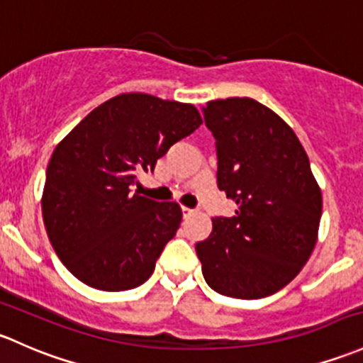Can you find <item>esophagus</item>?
I'll return each mask as SVG.
<instances>
[{"label": "esophagus", "instance_id": "obj_1", "mask_svg": "<svg viewBox=\"0 0 363 363\" xmlns=\"http://www.w3.org/2000/svg\"><path fill=\"white\" fill-rule=\"evenodd\" d=\"M181 211H182V217H184V219H188V217H191L194 213L193 208H188V207H182Z\"/></svg>", "mask_w": 363, "mask_h": 363}]
</instances>
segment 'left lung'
I'll return each instance as SVG.
<instances>
[{
  "label": "left lung",
  "instance_id": "8db88e82",
  "mask_svg": "<svg viewBox=\"0 0 363 363\" xmlns=\"http://www.w3.org/2000/svg\"><path fill=\"white\" fill-rule=\"evenodd\" d=\"M203 118L216 139L217 186L236 203L194 247L203 278L228 297L272 296L315 249L322 191L310 160L292 128L254 99L211 101Z\"/></svg>",
  "mask_w": 363,
  "mask_h": 363
}]
</instances>
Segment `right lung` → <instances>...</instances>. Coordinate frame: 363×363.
Here are the masks:
<instances>
[{
  "mask_svg": "<svg viewBox=\"0 0 363 363\" xmlns=\"http://www.w3.org/2000/svg\"><path fill=\"white\" fill-rule=\"evenodd\" d=\"M201 125L191 104L121 94L86 114L57 144L41 211L48 238L69 272L99 291L143 285L179 230L175 201L132 194L137 174Z\"/></svg>",
  "mask_w": 363,
  "mask_h": 363,
  "instance_id": "1",
  "label": "right lung"
}]
</instances>
